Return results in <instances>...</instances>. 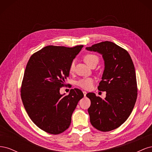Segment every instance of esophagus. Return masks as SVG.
Here are the masks:
<instances>
[{
    "mask_svg": "<svg viewBox=\"0 0 152 152\" xmlns=\"http://www.w3.org/2000/svg\"><path fill=\"white\" fill-rule=\"evenodd\" d=\"M83 94H84V97H86V94H87V92H86V91H83Z\"/></svg>",
    "mask_w": 152,
    "mask_h": 152,
    "instance_id": "esophagus-1",
    "label": "esophagus"
}]
</instances>
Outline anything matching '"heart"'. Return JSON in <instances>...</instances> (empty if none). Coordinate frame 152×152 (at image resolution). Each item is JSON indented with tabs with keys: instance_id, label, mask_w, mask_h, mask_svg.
I'll return each mask as SVG.
<instances>
[{
	"instance_id": "b5f03b06",
	"label": "heart",
	"mask_w": 152,
	"mask_h": 152,
	"mask_svg": "<svg viewBox=\"0 0 152 152\" xmlns=\"http://www.w3.org/2000/svg\"><path fill=\"white\" fill-rule=\"evenodd\" d=\"M84 59L85 62L87 63V65H89L90 67L93 65L94 64H98L99 62V58L95 54H87L84 58ZM75 69V62L74 61H72L70 67H69V72L70 73H72L74 71ZM94 84V80L92 78L86 77L81 79L77 82V85L80 87L81 88L89 90L91 89L93 87V85Z\"/></svg>"
}]
</instances>
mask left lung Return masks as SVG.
I'll list each match as a JSON object with an SVG mask.
<instances>
[{"mask_svg":"<svg viewBox=\"0 0 152 152\" xmlns=\"http://www.w3.org/2000/svg\"><path fill=\"white\" fill-rule=\"evenodd\" d=\"M102 55L104 70L98 90L106 91L102 99L93 93L86 94L91 100L90 122L98 130L107 132L120 127L131 115L137 99V82L134 64L126 50L104 41L86 48Z\"/></svg>","mask_w":152,"mask_h":152,"instance_id":"left-lung-1","label":"left lung"}]
</instances>
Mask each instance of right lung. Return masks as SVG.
<instances>
[{
	"mask_svg": "<svg viewBox=\"0 0 152 152\" xmlns=\"http://www.w3.org/2000/svg\"><path fill=\"white\" fill-rule=\"evenodd\" d=\"M82 48L48 45L32 54L26 65L21 87L22 102L31 120L49 134L67 129L78 102L84 97L76 88L67 96L59 93L72 61Z\"/></svg>",
	"mask_w": 152,
	"mask_h": 152,
	"instance_id": "add662e5",
	"label": "right lung"
}]
</instances>
